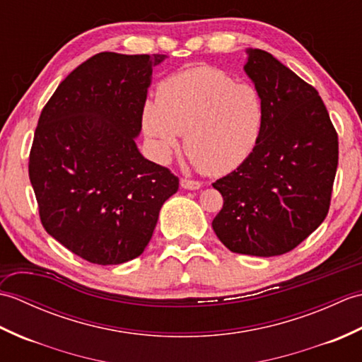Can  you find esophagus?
<instances>
[{
	"instance_id": "1",
	"label": "esophagus",
	"mask_w": 362,
	"mask_h": 362,
	"mask_svg": "<svg viewBox=\"0 0 362 362\" xmlns=\"http://www.w3.org/2000/svg\"><path fill=\"white\" fill-rule=\"evenodd\" d=\"M180 187L185 188V189H199L202 187L201 182L197 180H189V179H182L180 180Z\"/></svg>"
}]
</instances>
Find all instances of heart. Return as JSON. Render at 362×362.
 <instances>
[{
  "label": "heart",
  "mask_w": 362,
  "mask_h": 362,
  "mask_svg": "<svg viewBox=\"0 0 362 362\" xmlns=\"http://www.w3.org/2000/svg\"><path fill=\"white\" fill-rule=\"evenodd\" d=\"M266 121L264 101L252 83H236L224 71L196 66L168 78L157 103L146 105L144 132L160 160L183 138L189 163L222 175L244 163L255 151Z\"/></svg>",
  "instance_id": "obj_1"
}]
</instances>
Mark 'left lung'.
<instances>
[{"instance_id": "8db88e82", "label": "left lung", "mask_w": 362, "mask_h": 362, "mask_svg": "<svg viewBox=\"0 0 362 362\" xmlns=\"http://www.w3.org/2000/svg\"><path fill=\"white\" fill-rule=\"evenodd\" d=\"M244 71L264 101L266 121L249 158L213 183L224 199L213 219L235 253L283 255L329 210L339 158L337 134L317 90L263 49H247Z\"/></svg>"}]
</instances>
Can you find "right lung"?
Here are the masks:
<instances>
[{"instance_id":"1","label":"right lung","mask_w":362,"mask_h":362,"mask_svg":"<svg viewBox=\"0 0 362 362\" xmlns=\"http://www.w3.org/2000/svg\"><path fill=\"white\" fill-rule=\"evenodd\" d=\"M165 54L99 52L60 82L43 107L29 153L40 221L93 264L140 257L179 179L144 158L135 138L152 68Z\"/></svg>"}]
</instances>
